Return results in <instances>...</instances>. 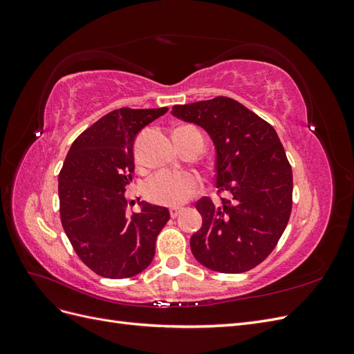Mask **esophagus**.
Masks as SVG:
<instances>
[{
  "mask_svg": "<svg viewBox=\"0 0 354 354\" xmlns=\"http://www.w3.org/2000/svg\"><path fill=\"white\" fill-rule=\"evenodd\" d=\"M183 211V208H180V207H174V208H169V216H171V218H176L178 214Z\"/></svg>",
  "mask_w": 354,
  "mask_h": 354,
  "instance_id": "esophagus-1",
  "label": "esophagus"
}]
</instances>
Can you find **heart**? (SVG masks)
<instances>
[{
	"mask_svg": "<svg viewBox=\"0 0 354 354\" xmlns=\"http://www.w3.org/2000/svg\"><path fill=\"white\" fill-rule=\"evenodd\" d=\"M201 180L189 171H159L145 185L146 198L165 207H180L198 194Z\"/></svg>",
	"mask_w": 354,
	"mask_h": 354,
	"instance_id": "obj_1",
	"label": "heart"
}]
</instances>
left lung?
Segmentation results:
<instances>
[{"label": "left lung", "instance_id": "8db88e82", "mask_svg": "<svg viewBox=\"0 0 354 354\" xmlns=\"http://www.w3.org/2000/svg\"><path fill=\"white\" fill-rule=\"evenodd\" d=\"M196 124L216 147V187L229 198L196 202L202 227L190 238L195 259L220 273H243L274 250L292 208V169L274 128L229 97L171 111Z\"/></svg>", "mask_w": 354, "mask_h": 354}]
</instances>
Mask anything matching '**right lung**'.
I'll return each mask as SVG.
<instances>
[{"instance_id": "add662e5", "label": "right lung", "mask_w": 354, "mask_h": 354, "mask_svg": "<svg viewBox=\"0 0 354 354\" xmlns=\"http://www.w3.org/2000/svg\"><path fill=\"white\" fill-rule=\"evenodd\" d=\"M167 111H112L77 137L62 167V226L81 261L99 276L125 279L153 260L169 211L142 201V211L130 216L124 194L133 181L137 134Z\"/></svg>"}]
</instances>
